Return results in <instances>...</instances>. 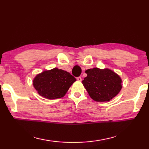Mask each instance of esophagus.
I'll use <instances>...</instances> for the list:
<instances>
[{
    "instance_id": "obj_1",
    "label": "esophagus",
    "mask_w": 149,
    "mask_h": 149,
    "mask_svg": "<svg viewBox=\"0 0 149 149\" xmlns=\"http://www.w3.org/2000/svg\"><path fill=\"white\" fill-rule=\"evenodd\" d=\"M77 80H78V81H82V78L80 77H79L77 78Z\"/></svg>"
}]
</instances>
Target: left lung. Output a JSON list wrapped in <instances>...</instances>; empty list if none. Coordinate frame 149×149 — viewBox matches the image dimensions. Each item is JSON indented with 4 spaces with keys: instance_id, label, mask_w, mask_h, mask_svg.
<instances>
[{
    "instance_id": "obj_1",
    "label": "left lung",
    "mask_w": 149,
    "mask_h": 149,
    "mask_svg": "<svg viewBox=\"0 0 149 149\" xmlns=\"http://www.w3.org/2000/svg\"><path fill=\"white\" fill-rule=\"evenodd\" d=\"M85 72L87 77L82 83L93 100L98 102L109 101L120 92L122 79L113 70L94 67Z\"/></svg>"
}]
</instances>
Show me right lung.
Masks as SVG:
<instances>
[{"instance_id": "obj_1", "label": "right lung", "mask_w": 149, "mask_h": 149, "mask_svg": "<svg viewBox=\"0 0 149 149\" xmlns=\"http://www.w3.org/2000/svg\"><path fill=\"white\" fill-rule=\"evenodd\" d=\"M76 79L69 72L57 68L45 70L33 80L35 89L42 97L56 100L64 97Z\"/></svg>"}]
</instances>
